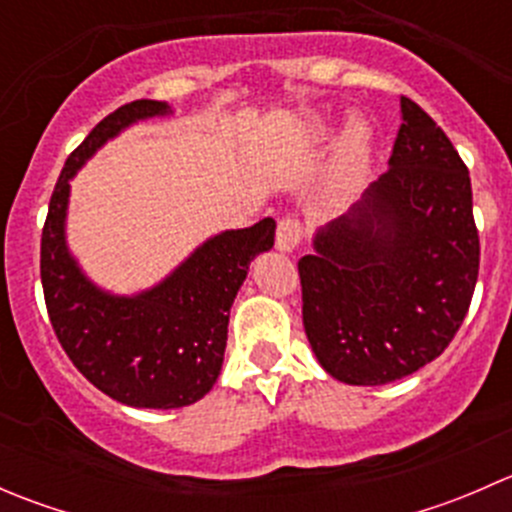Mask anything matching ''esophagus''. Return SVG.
I'll return each mask as SVG.
<instances>
[{
  "mask_svg": "<svg viewBox=\"0 0 512 512\" xmlns=\"http://www.w3.org/2000/svg\"><path fill=\"white\" fill-rule=\"evenodd\" d=\"M302 237H304V227L297 218H285L277 223V235H275L277 250L292 252L294 247L302 242Z\"/></svg>",
  "mask_w": 512,
  "mask_h": 512,
  "instance_id": "1",
  "label": "esophagus"
}]
</instances>
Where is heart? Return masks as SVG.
Returning <instances> with one entry per match:
<instances>
[{"label":"heart","instance_id":"b5f03b06","mask_svg":"<svg viewBox=\"0 0 512 512\" xmlns=\"http://www.w3.org/2000/svg\"><path fill=\"white\" fill-rule=\"evenodd\" d=\"M366 156H369V133L361 123H356L344 133L342 143L334 153L332 173H329V195L337 198V195H344L354 188L356 180L364 173Z\"/></svg>","mask_w":512,"mask_h":512}]
</instances>
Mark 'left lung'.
<instances>
[{
    "label": "left lung",
    "instance_id": "1",
    "mask_svg": "<svg viewBox=\"0 0 512 512\" xmlns=\"http://www.w3.org/2000/svg\"><path fill=\"white\" fill-rule=\"evenodd\" d=\"M389 165L297 265L312 352L354 386L399 381L441 356L478 280L471 175L441 126L406 96Z\"/></svg>",
    "mask_w": 512,
    "mask_h": 512
}]
</instances>
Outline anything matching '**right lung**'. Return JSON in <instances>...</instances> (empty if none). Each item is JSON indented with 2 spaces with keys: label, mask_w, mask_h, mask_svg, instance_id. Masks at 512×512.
Masks as SVG:
<instances>
[{
  "label": "right lung",
  "mask_w": 512,
  "mask_h": 512,
  "mask_svg": "<svg viewBox=\"0 0 512 512\" xmlns=\"http://www.w3.org/2000/svg\"><path fill=\"white\" fill-rule=\"evenodd\" d=\"M160 113L168 103L141 98L96 123L66 158L41 230V287L56 339L98 391L136 409H180L213 389L237 289L250 262L275 245L272 218L227 230L136 297H113L81 275L64 242L69 180L121 128Z\"/></svg>",
  "instance_id": "right-lung-1"
}]
</instances>
